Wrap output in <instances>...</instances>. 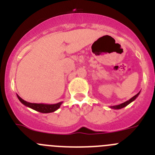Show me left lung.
<instances>
[{"label":"left lung","instance_id":"1","mask_svg":"<svg viewBox=\"0 0 155 155\" xmlns=\"http://www.w3.org/2000/svg\"><path fill=\"white\" fill-rule=\"evenodd\" d=\"M140 91H139V92H138L137 94H136V95H134V97H132V98H131L130 99H129L128 101H127V102H124V103H122V104H120V105H113V106H110V108H111V109H122V108L126 107L127 105H128L129 104L131 103V102H134V100H135L137 98L138 95H139V94H140Z\"/></svg>","mask_w":155,"mask_h":155}]
</instances>
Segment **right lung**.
Masks as SVG:
<instances>
[{
  "instance_id": "obj_1",
  "label": "right lung",
  "mask_w": 155,
  "mask_h": 155,
  "mask_svg": "<svg viewBox=\"0 0 155 155\" xmlns=\"http://www.w3.org/2000/svg\"><path fill=\"white\" fill-rule=\"evenodd\" d=\"M18 98L19 99V101L25 105V106L28 108H31V109H34V110L37 111V112H39V113H53L55 112L56 110L61 107V104L63 103V102H58L57 104H43V103H31V102H28L26 101L23 100L21 97L18 95Z\"/></svg>"
}]
</instances>
